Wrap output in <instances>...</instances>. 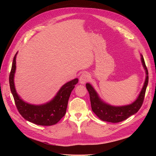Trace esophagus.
I'll list each match as a JSON object with an SVG mask.
<instances>
[{
    "label": "esophagus",
    "mask_w": 156,
    "mask_h": 156,
    "mask_svg": "<svg viewBox=\"0 0 156 156\" xmlns=\"http://www.w3.org/2000/svg\"><path fill=\"white\" fill-rule=\"evenodd\" d=\"M90 79V76L88 73H83L82 75H81L80 76L79 78V81H80V83L81 85H84L87 81H88Z\"/></svg>",
    "instance_id": "obj_1"
}]
</instances>
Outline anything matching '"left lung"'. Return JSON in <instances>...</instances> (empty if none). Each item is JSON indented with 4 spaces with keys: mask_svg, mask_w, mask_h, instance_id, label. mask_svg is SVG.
I'll use <instances>...</instances> for the list:
<instances>
[{
    "mask_svg": "<svg viewBox=\"0 0 156 156\" xmlns=\"http://www.w3.org/2000/svg\"><path fill=\"white\" fill-rule=\"evenodd\" d=\"M140 57L142 64L145 72V79L140 94L136 99L131 104L123 105H113L105 102L101 99L99 94L90 83H86V88L90 95L92 110L102 121L114 123L119 122L136 114L140 109L149 81L148 71L145 66L144 57L141 54Z\"/></svg>",
    "mask_w": 156,
    "mask_h": 156,
    "instance_id": "left-lung-1",
    "label": "left lung"
}]
</instances>
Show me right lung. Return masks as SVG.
<instances>
[{"label":"right lung","instance_id":"1","mask_svg":"<svg viewBox=\"0 0 156 156\" xmlns=\"http://www.w3.org/2000/svg\"><path fill=\"white\" fill-rule=\"evenodd\" d=\"M14 57L9 75V84L15 104L21 115L29 122L42 126L55 125L65 115L70 94L78 82L75 78L64 84L52 99L44 104H32L24 101L16 92L14 75L16 69V55Z\"/></svg>","mask_w":156,"mask_h":156}]
</instances>
